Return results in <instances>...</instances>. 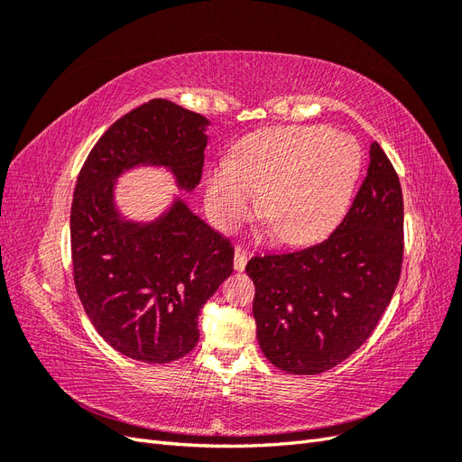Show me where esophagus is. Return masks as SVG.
<instances>
[{"mask_svg": "<svg viewBox=\"0 0 462 462\" xmlns=\"http://www.w3.org/2000/svg\"><path fill=\"white\" fill-rule=\"evenodd\" d=\"M245 265H246V256H245V253H243L241 248H236V250H235V258H233V268H235V272H243Z\"/></svg>", "mask_w": 462, "mask_h": 462, "instance_id": "1", "label": "esophagus"}]
</instances>
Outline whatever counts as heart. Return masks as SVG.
Instances as JSON below:
<instances>
[{
    "label": "heart",
    "instance_id": "obj_1",
    "mask_svg": "<svg viewBox=\"0 0 462 462\" xmlns=\"http://www.w3.org/2000/svg\"><path fill=\"white\" fill-rule=\"evenodd\" d=\"M362 167L351 134L321 127H277L245 138L235 160H219L208 175L206 208L216 226L231 231L260 217L285 245L310 243L341 219Z\"/></svg>",
    "mask_w": 462,
    "mask_h": 462
}]
</instances>
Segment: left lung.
Here are the masks:
<instances>
[{
    "label": "left lung",
    "instance_id": "1",
    "mask_svg": "<svg viewBox=\"0 0 462 462\" xmlns=\"http://www.w3.org/2000/svg\"><path fill=\"white\" fill-rule=\"evenodd\" d=\"M402 239L399 177L372 143L365 183L326 241L246 263L265 358L283 372L314 375L351 356L393 297Z\"/></svg>",
    "mask_w": 462,
    "mask_h": 462
}]
</instances>
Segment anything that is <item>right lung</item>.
<instances>
[{
	"label": "right lung",
	"instance_id": "right-lung-1",
	"mask_svg": "<svg viewBox=\"0 0 462 462\" xmlns=\"http://www.w3.org/2000/svg\"><path fill=\"white\" fill-rule=\"evenodd\" d=\"M208 119L156 97L117 119L94 144L71 206L77 295L92 326L121 355L165 365L199 343V314L233 272L231 243L175 200L152 223L125 221L116 179L136 165L170 167L200 183Z\"/></svg>",
	"mask_w": 462,
	"mask_h": 462
}]
</instances>
